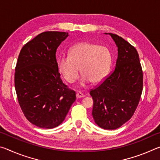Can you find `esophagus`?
<instances>
[{
	"label": "esophagus",
	"instance_id": "obj_1",
	"mask_svg": "<svg viewBox=\"0 0 160 160\" xmlns=\"http://www.w3.org/2000/svg\"><path fill=\"white\" fill-rule=\"evenodd\" d=\"M85 97V95L82 93V92H76V98L77 99H80V98H82V97Z\"/></svg>",
	"mask_w": 160,
	"mask_h": 160
}]
</instances>
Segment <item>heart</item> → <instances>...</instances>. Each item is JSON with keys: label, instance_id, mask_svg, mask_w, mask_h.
<instances>
[{"label": "heart", "instance_id": "heart-1", "mask_svg": "<svg viewBox=\"0 0 160 160\" xmlns=\"http://www.w3.org/2000/svg\"><path fill=\"white\" fill-rule=\"evenodd\" d=\"M112 63V52L107 47L82 42L70 48L69 56L58 58L57 68L67 82L72 83L79 76L80 68V85L85 87L91 82L102 83L109 75Z\"/></svg>", "mask_w": 160, "mask_h": 160}]
</instances>
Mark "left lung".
Listing matches in <instances>:
<instances>
[{"label": "left lung", "mask_w": 160, "mask_h": 160, "mask_svg": "<svg viewBox=\"0 0 160 160\" xmlns=\"http://www.w3.org/2000/svg\"><path fill=\"white\" fill-rule=\"evenodd\" d=\"M105 34L114 41L118 57L112 73L90 91L94 101L92 114L100 128L115 130L133 115L141 97L143 75L135 47L118 35Z\"/></svg>", "instance_id": "left-lung-1"}]
</instances>
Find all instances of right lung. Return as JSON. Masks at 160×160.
I'll return each mask as SVG.
<instances>
[{
    "instance_id": "1",
    "label": "right lung",
    "mask_w": 160,
    "mask_h": 160,
    "mask_svg": "<svg viewBox=\"0 0 160 160\" xmlns=\"http://www.w3.org/2000/svg\"><path fill=\"white\" fill-rule=\"evenodd\" d=\"M68 33L45 32L24 46L15 67V87L22 111L39 128H53L63 122L76 96L63 82L56 52Z\"/></svg>"
}]
</instances>
